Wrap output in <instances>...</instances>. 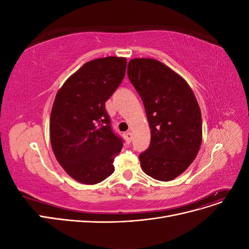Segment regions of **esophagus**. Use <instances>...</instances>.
Segmentation results:
<instances>
[{"instance_id":"esophagus-1","label":"esophagus","mask_w":249,"mask_h":249,"mask_svg":"<svg viewBox=\"0 0 249 249\" xmlns=\"http://www.w3.org/2000/svg\"><path fill=\"white\" fill-rule=\"evenodd\" d=\"M132 133L129 131V132H126L125 134H124V139H125V141L127 142V143H130L131 142V140H132Z\"/></svg>"}]
</instances>
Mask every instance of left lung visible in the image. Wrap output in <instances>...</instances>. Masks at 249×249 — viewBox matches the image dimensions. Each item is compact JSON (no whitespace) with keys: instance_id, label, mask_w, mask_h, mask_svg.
I'll return each mask as SVG.
<instances>
[{"instance_id":"8db88e82","label":"left lung","mask_w":249,"mask_h":249,"mask_svg":"<svg viewBox=\"0 0 249 249\" xmlns=\"http://www.w3.org/2000/svg\"><path fill=\"white\" fill-rule=\"evenodd\" d=\"M127 76L144 105L150 144L139 155L147 176L168 182L196 157L202 138L201 113L188 83L155 59L135 58Z\"/></svg>"}]
</instances>
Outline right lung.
Instances as JSON below:
<instances>
[{"mask_svg":"<svg viewBox=\"0 0 249 249\" xmlns=\"http://www.w3.org/2000/svg\"><path fill=\"white\" fill-rule=\"evenodd\" d=\"M126 59L91 60L65 81L51 112L50 136L59 164L77 182L94 185L110 177L123 139L112 130L105 104L123 82Z\"/></svg>","mask_w":249,"mask_h":249,"instance_id":"add662e5","label":"right lung"}]
</instances>
